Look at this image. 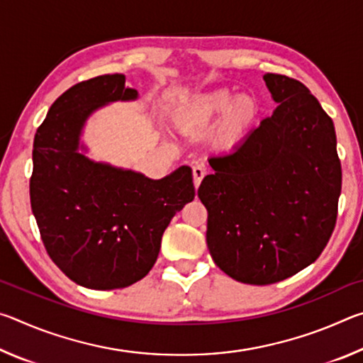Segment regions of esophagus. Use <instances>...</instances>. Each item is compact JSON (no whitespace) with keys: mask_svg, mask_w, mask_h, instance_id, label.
Instances as JSON below:
<instances>
[{"mask_svg":"<svg viewBox=\"0 0 363 363\" xmlns=\"http://www.w3.org/2000/svg\"><path fill=\"white\" fill-rule=\"evenodd\" d=\"M192 174H194V186L199 187L201 179H203L206 174V168L203 163H195L192 167Z\"/></svg>","mask_w":363,"mask_h":363,"instance_id":"34e87169","label":"esophagus"}]
</instances>
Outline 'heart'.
<instances>
[{
    "label": "heart",
    "mask_w": 363,
    "mask_h": 363,
    "mask_svg": "<svg viewBox=\"0 0 363 363\" xmlns=\"http://www.w3.org/2000/svg\"><path fill=\"white\" fill-rule=\"evenodd\" d=\"M257 113L259 106L255 97L219 88L181 102L174 108V120L182 126H210L224 114L219 139L224 144H235L250 131Z\"/></svg>",
    "instance_id": "1"
}]
</instances>
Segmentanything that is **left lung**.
<instances>
[{
    "instance_id": "left-lung-1",
    "label": "left lung",
    "mask_w": 363,
    "mask_h": 363,
    "mask_svg": "<svg viewBox=\"0 0 363 363\" xmlns=\"http://www.w3.org/2000/svg\"><path fill=\"white\" fill-rule=\"evenodd\" d=\"M277 107L200 184L206 245L233 280L270 285L314 262L336 224L341 163L330 116L303 83L262 77Z\"/></svg>"
}]
</instances>
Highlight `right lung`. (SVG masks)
<instances>
[{"mask_svg": "<svg viewBox=\"0 0 363 363\" xmlns=\"http://www.w3.org/2000/svg\"><path fill=\"white\" fill-rule=\"evenodd\" d=\"M138 97L120 73L86 79L57 97L35 134L30 201L41 240L67 277L91 290L144 279L164 229L195 199L186 164L150 179L86 155L82 136L89 116Z\"/></svg>", "mask_w": 363, "mask_h": 363, "instance_id": "right-lung-1", "label": "right lung"}]
</instances>
